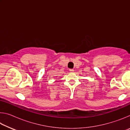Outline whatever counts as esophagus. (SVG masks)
Wrapping results in <instances>:
<instances>
[{"mask_svg": "<svg viewBox=\"0 0 130 130\" xmlns=\"http://www.w3.org/2000/svg\"><path fill=\"white\" fill-rule=\"evenodd\" d=\"M69 71H70V72H71V73H73V72H74V70L73 69H70Z\"/></svg>", "mask_w": 130, "mask_h": 130, "instance_id": "34e87169", "label": "esophagus"}]
</instances>
